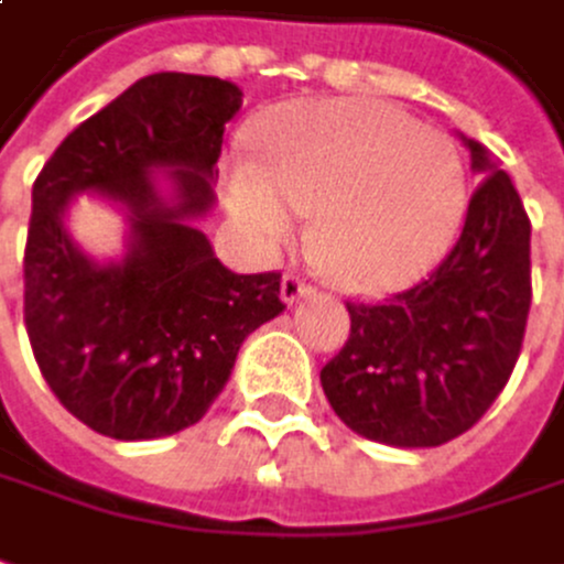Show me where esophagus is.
I'll use <instances>...</instances> for the list:
<instances>
[{"label": "esophagus", "mask_w": 564, "mask_h": 564, "mask_svg": "<svg viewBox=\"0 0 564 564\" xmlns=\"http://www.w3.org/2000/svg\"><path fill=\"white\" fill-rule=\"evenodd\" d=\"M312 286L308 283L302 281L299 274H283V281H281V299L286 302V305H293V302H299V299L305 296Z\"/></svg>", "instance_id": "34e87169"}]
</instances>
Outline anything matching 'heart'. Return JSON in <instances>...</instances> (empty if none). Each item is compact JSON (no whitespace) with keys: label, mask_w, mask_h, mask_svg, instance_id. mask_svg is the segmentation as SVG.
Masks as SVG:
<instances>
[{"label":"heart","mask_w":564,"mask_h":564,"mask_svg":"<svg viewBox=\"0 0 564 564\" xmlns=\"http://www.w3.org/2000/svg\"><path fill=\"white\" fill-rule=\"evenodd\" d=\"M259 163H234L225 197L262 243H290L317 216L314 256L336 283L379 296L442 262L466 216V166L442 132L377 101L333 98L271 110Z\"/></svg>","instance_id":"1"}]
</instances>
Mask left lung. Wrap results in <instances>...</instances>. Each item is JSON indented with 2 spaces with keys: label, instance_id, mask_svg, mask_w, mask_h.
<instances>
[{
  "label": "left lung",
  "instance_id": "obj_1",
  "mask_svg": "<svg viewBox=\"0 0 564 564\" xmlns=\"http://www.w3.org/2000/svg\"><path fill=\"white\" fill-rule=\"evenodd\" d=\"M481 182L454 250L389 302H346L351 333L321 370L336 416L392 447L473 429L519 361L531 308V221L507 172L463 138Z\"/></svg>",
  "mask_w": 564,
  "mask_h": 564
}]
</instances>
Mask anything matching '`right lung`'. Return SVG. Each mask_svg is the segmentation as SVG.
<instances>
[{
	"label": "right lung",
	"mask_w": 564,
	"mask_h": 564,
	"mask_svg": "<svg viewBox=\"0 0 564 564\" xmlns=\"http://www.w3.org/2000/svg\"><path fill=\"white\" fill-rule=\"evenodd\" d=\"M243 91L218 76L153 73L79 122L33 182L24 324L48 389L86 426L151 442L194 426L240 343L283 312L281 274H234L194 221L216 200L225 122ZM153 171H170L163 198ZM127 206L130 250L89 260L63 228L76 193Z\"/></svg>",
	"instance_id": "right-lung-1"
}]
</instances>
